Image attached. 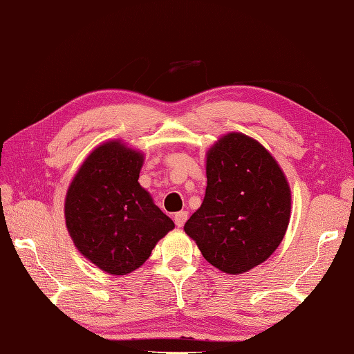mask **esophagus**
Returning <instances> with one entry per match:
<instances>
[{
  "label": "esophagus",
  "instance_id": "34e87169",
  "mask_svg": "<svg viewBox=\"0 0 354 354\" xmlns=\"http://www.w3.org/2000/svg\"><path fill=\"white\" fill-rule=\"evenodd\" d=\"M186 220H187V212L186 211H180V212H177L174 215V221H176V225L178 227H182L185 225Z\"/></svg>",
  "mask_w": 354,
  "mask_h": 354
}]
</instances>
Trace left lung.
<instances>
[{"label": "left lung", "instance_id": "obj_1", "mask_svg": "<svg viewBox=\"0 0 354 354\" xmlns=\"http://www.w3.org/2000/svg\"><path fill=\"white\" fill-rule=\"evenodd\" d=\"M206 194L185 232L221 272L240 275L266 261L290 220V187L266 148L229 133L207 151Z\"/></svg>", "mask_w": 354, "mask_h": 354}]
</instances>
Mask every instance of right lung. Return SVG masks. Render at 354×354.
Instances as JSON below:
<instances>
[{
	"label": "right lung",
	"mask_w": 354,
	"mask_h": 354,
	"mask_svg": "<svg viewBox=\"0 0 354 354\" xmlns=\"http://www.w3.org/2000/svg\"><path fill=\"white\" fill-rule=\"evenodd\" d=\"M143 156L108 142L96 148L71 182L66 223L79 252L111 275L147 261L174 223L139 185Z\"/></svg>",
	"instance_id": "obj_1"
}]
</instances>
